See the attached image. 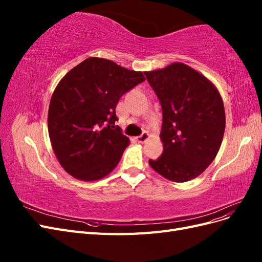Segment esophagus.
Listing matches in <instances>:
<instances>
[{
	"mask_svg": "<svg viewBox=\"0 0 262 262\" xmlns=\"http://www.w3.org/2000/svg\"><path fill=\"white\" fill-rule=\"evenodd\" d=\"M148 139V133L147 132H143L141 134V136L137 137V140L138 142H140V143H144V142Z\"/></svg>",
	"mask_w": 262,
	"mask_h": 262,
	"instance_id": "34e87169",
	"label": "esophagus"
}]
</instances>
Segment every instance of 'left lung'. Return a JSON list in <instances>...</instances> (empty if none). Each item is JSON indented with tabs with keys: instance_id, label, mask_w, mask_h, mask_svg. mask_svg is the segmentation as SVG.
<instances>
[{
	"instance_id": "left-lung-1",
	"label": "left lung",
	"mask_w": 262,
	"mask_h": 262,
	"mask_svg": "<svg viewBox=\"0 0 262 262\" xmlns=\"http://www.w3.org/2000/svg\"><path fill=\"white\" fill-rule=\"evenodd\" d=\"M161 102L163 153L148 163L175 182L202 173L215 158L225 131V110L217 90L207 77L184 64L144 72Z\"/></svg>"
}]
</instances>
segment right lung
I'll return each instance as SVG.
<instances>
[{
    "instance_id": "1",
    "label": "right lung",
    "mask_w": 262,
    "mask_h": 262,
    "mask_svg": "<svg viewBox=\"0 0 262 262\" xmlns=\"http://www.w3.org/2000/svg\"><path fill=\"white\" fill-rule=\"evenodd\" d=\"M136 72L101 58H89L66 74L54 90L48 113L51 144L73 177L94 181L120 162L128 137L115 125L123 94L144 82Z\"/></svg>"
}]
</instances>
